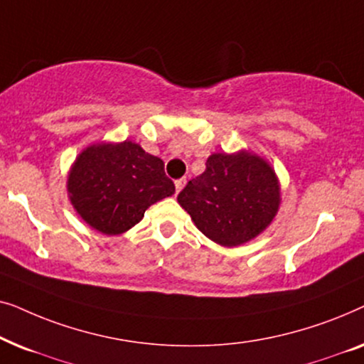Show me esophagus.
Segmentation results:
<instances>
[{
  "mask_svg": "<svg viewBox=\"0 0 364 364\" xmlns=\"http://www.w3.org/2000/svg\"><path fill=\"white\" fill-rule=\"evenodd\" d=\"M186 183H187V181L186 178H178V181H176V192L178 193L182 191L183 187H186Z\"/></svg>",
  "mask_w": 364,
  "mask_h": 364,
  "instance_id": "1",
  "label": "esophagus"
}]
</instances>
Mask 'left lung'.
Here are the masks:
<instances>
[{
  "label": "left lung",
  "instance_id": "8db88e82",
  "mask_svg": "<svg viewBox=\"0 0 364 364\" xmlns=\"http://www.w3.org/2000/svg\"><path fill=\"white\" fill-rule=\"evenodd\" d=\"M177 202L203 235L232 248L270 227L280 208L282 188L270 162L240 149L212 154L205 171L187 183Z\"/></svg>",
  "mask_w": 364,
  "mask_h": 364
}]
</instances>
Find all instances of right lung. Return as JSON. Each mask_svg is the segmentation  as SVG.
<instances>
[{
	"mask_svg": "<svg viewBox=\"0 0 364 364\" xmlns=\"http://www.w3.org/2000/svg\"><path fill=\"white\" fill-rule=\"evenodd\" d=\"M66 188L77 215L104 235L127 232L152 203L176 192L162 159L132 141L82 149L69 168Z\"/></svg>",
	"mask_w": 364,
	"mask_h": 364,
	"instance_id": "obj_1",
	"label": "right lung"
}]
</instances>
